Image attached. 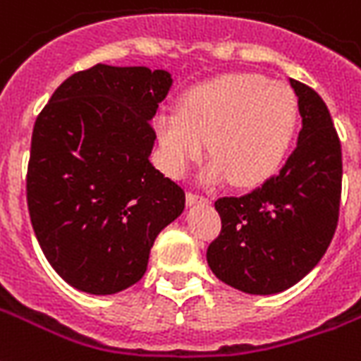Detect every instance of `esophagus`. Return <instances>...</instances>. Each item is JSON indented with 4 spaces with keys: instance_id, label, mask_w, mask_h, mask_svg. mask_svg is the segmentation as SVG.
<instances>
[{
    "instance_id": "34e87169",
    "label": "esophagus",
    "mask_w": 361,
    "mask_h": 361,
    "mask_svg": "<svg viewBox=\"0 0 361 361\" xmlns=\"http://www.w3.org/2000/svg\"><path fill=\"white\" fill-rule=\"evenodd\" d=\"M208 202H210V199L204 197V195H200V192H187V204H208Z\"/></svg>"
}]
</instances>
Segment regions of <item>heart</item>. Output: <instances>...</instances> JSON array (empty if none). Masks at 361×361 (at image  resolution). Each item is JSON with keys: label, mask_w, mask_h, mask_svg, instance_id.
I'll use <instances>...</instances> for the list:
<instances>
[{"label": "heart", "mask_w": 361, "mask_h": 361, "mask_svg": "<svg viewBox=\"0 0 361 361\" xmlns=\"http://www.w3.org/2000/svg\"><path fill=\"white\" fill-rule=\"evenodd\" d=\"M301 125L297 94L259 73H224L187 89L180 109L155 117L162 164L181 178L202 159L208 140V178L229 176L254 187L279 172Z\"/></svg>", "instance_id": "obj_1"}]
</instances>
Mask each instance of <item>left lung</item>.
<instances>
[{
	"mask_svg": "<svg viewBox=\"0 0 361 361\" xmlns=\"http://www.w3.org/2000/svg\"><path fill=\"white\" fill-rule=\"evenodd\" d=\"M290 82L302 117L297 147L261 187L216 200L221 231L206 252L217 279L254 295L284 291L309 274L339 221L341 140L320 94Z\"/></svg>",
	"mask_w": 361,
	"mask_h": 361,
	"instance_id": "obj_1",
	"label": "left lung"
}]
</instances>
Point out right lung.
I'll list each match as a JSON object with an SVG mask.
<instances>
[{"instance_id":"obj_1","label":"right lung","mask_w":361,"mask_h":361,"mask_svg":"<svg viewBox=\"0 0 361 361\" xmlns=\"http://www.w3.org/2000/svg\"><path fill=\"white\" fill-rule=\"evenodd\" d=\"M170 85L164 70L96 64L68 77L35 119L27 212L47 261L77 290L136 284L157 235L183 212L185 191L149 162V121Z\"/></svg>"}]
</instances>
